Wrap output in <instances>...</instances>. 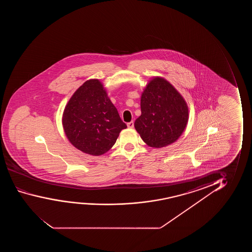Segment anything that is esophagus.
<instances>
[{
    "label": "esophagus",
    "instance_id": "esophagus-1",
    "mask_svg": "<svg viewBox=\"0 0 252 252\" xmlns=\"http://www.w3.org/2000/svg\"><path fill=\"white\" fill-rule=\"evenodd\" d=\"M127 126L129 128H132L134 126V122L133 121H131V122H128Z\"/></svg>",
    "mask_w": 252,
    "mask_h": 252
}]
</instances>
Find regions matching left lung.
<instances>
[{"mask_svg": "<svg viewBox=\"0 0 252 252\" xmlns=\"http://www.w3.org/2000/svg\"><path fill=\"white\" fill-rule=\"evenodd\" d=\"M140 107L141 115L135 121V129L151 147L161 148L172 144L186 127V101L163 78L155 77L145 87Z\"/></svg>", "mask_w": 252, "mask_h": 252, "instance_id": "obj_1", "label": "left lung"}]
</instances>
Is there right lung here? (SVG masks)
I'll list each match as a JSON object with an SVG mask.
<instances>
[{
	"instance_id": "1",
	"label": "right lung",
	"mask_w": 252,
	"mask_h": 252,
	"mask_svg": "<svg viewBox=\"0 0 252 252\" xmlns=\"http://www.w3.org/2000/svg\"><path fill=\"white\" fill-rule=\"evenodd\" d=\"M63 126L76 148L93 156L108 152L121 130L127 127L97 79L85 82L69 99Z\"/></svg>"
}]
</instances>
